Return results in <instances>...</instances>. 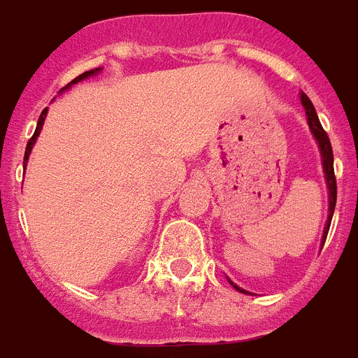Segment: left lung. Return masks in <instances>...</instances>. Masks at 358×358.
<instances>
[{
	"instance_id": "left-lung-1",
	"label": "left lung",
	"mask_w": 358,
	"mask_h": 358,
	"mask_svg": "<svg viewBox=\"0 0 358 358\" xmlns=\"http://www.w3.org/2000/svg\"><path fill=\"white\" fill-rule=\"evenodd\" d=\"M301 103L303 107H305V113H307V120H308V127L313 131V134L316 136L320 144V151H322V159H324V171H325V181H327L329 187V218L327 224H325L324 229V238H322V244H325V238H327L329 227H331V218H333L334 213V205H336V177H334V166H333V148H331V140H329L327 133L322 127L318 120V114H316V108H314L313 101L308 99L307 94H301ZM324 248V245H322ZM233 285L238 292L248 294L245 290H242L240 287H236L233 281H229Z\"/></svg>"
}]
</instances>
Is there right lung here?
<instances>
[{
  "label": "right lung",
  "instance_id": "add662e5",
  "mask_svg": "<svg viewBox=\"0 0 358 358\" xmlns=\"http://www.w3.org/2000/svg\"><path fill=\"white\" fill-rule=\"evenodd\" d=\"M98 71H99V68H94V70L85 71V73H81V76H77L76 79H73V81L70 83V85H73V83L83 81V79H87V77L94 76V73H98ZM45 114H48V108H44V110H42V114H40V118H38V124H36V129H34V134L29 138V142H27V148H25V155H24V164H25V162H27V159H29V153H31V150H33L34 140H36V136H38V134H40V129H42V125H44Z\"/></svg>",
  "mask_w": 358,
  "mask_h": 358
}]
</instances>
